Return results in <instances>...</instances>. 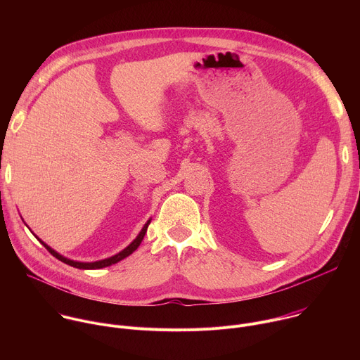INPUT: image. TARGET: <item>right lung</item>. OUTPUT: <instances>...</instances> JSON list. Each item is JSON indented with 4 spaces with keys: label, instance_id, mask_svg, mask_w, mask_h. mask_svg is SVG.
Here are the masks:
<instances>
[{
    "label": "right lung",
    "instance_id": "add662e5",
    "mask_svg": "<svg viewBox=\"0 0 360 360\" xmlns=\"http://www.w3.org/2000/svg\"><path fill=\"white\" fill-rule=\"evenodd\" d=\"M150 224V219L143 225V228L141 229V232H139V235L124 249V250H121L120 253H117V255H114V256H111V258H107V259H102V261H96V262H77V261H71V259H68V258H65V256H63V255H60L58 252H56L54 249H51L46 243H44L41 239H38L45 248H46V250L53 255V256H56L57 259H60L61 262H64V264H67V265H70V266H74V268H78V269H101V268H105V266H111V265H114V264H117V262H120V261H122L124 258H127V256H129L134 250H136L138 249V246L141 245V242H142V239H143V236H145V233H146V229H148V225Z\"/></svg>",
    "mask_w": 360,
    "mask_h": 360
}]
</instances>
